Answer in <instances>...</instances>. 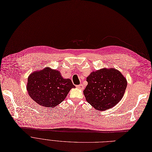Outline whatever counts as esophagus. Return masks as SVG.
<instances>
[{"mask_svg":"<svg viewBox=\"0 0 152 152\" xmlns=\"http://www.w3.org/2000/svg\"><path fill=\"white\" fill-rule=\"evenodd\" d=\"M77 88L80 89V90H83L84 88V86L82 84H80V85H77Z\"/></svg>","mask_w":152,"mask_h":152,"instance_id":"1","label":"esophagus"}]
</instances>
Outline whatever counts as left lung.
<instances>
[{
  "label": "left lung",
  "instance_id": "left-lung-1",
  "mask_svg": "<svg viewBox=\"0 0 152 152\" xmlns=\"http://www.w3.org/2000/svg\"><path fill=\"white\" fill-rule=\"evenodd\" d=\"M86 81L88 85L83 91L86 102L99 111L116 105L123 97L127 85L125 77L115 68L93 71Z\"/></svg>",
  "mask_w": 152,
  "mask_h": 152
}]
</instances>
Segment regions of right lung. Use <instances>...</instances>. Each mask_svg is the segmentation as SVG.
<instances>
[{"mask_svg":"<svg viewBox=\"0 0 152 152\" xmlns=\"http://www.w3.org/2000/svg\"><path fill=\"white\" fill-rule=\"evenodd\" d=\"M75 88L70 79L64 78L61 72L45 67L33 72L28 78L26 90L31 99L40 106L56 107Z\"/></svg>","mask_w":152,"mask_h":152,"instance_id":"obj_1","label":"right lung"}]
</instances>
